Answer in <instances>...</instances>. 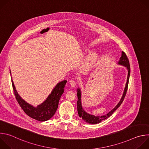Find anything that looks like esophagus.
Listing matches in <instances>:
<instances>
[{"mask_svg": "<svg viewBox=\"0 0 149 149\" xmlns=\"http://www.w3.org/2000/svg\"><path fill=\"white\" fill-rule=\"evenodd\" d=\"M70 86H71V87H74L75 86V81L74 80H70Z\"/></svg>", "mask_w": 149, "mask_h": 149, "instance_id": "1", "label": "esophagus"}]
</instances>
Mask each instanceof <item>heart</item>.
<instances>
[{
  "label": "heart",
  "mask_w": 149,
  "mask_h": 149,
  "mask_svg": "<svg viewBox=\"0 0 149 149\" xmlns=\"http://www.w3.org/2000/svg\"><path fill=\"white\" fill-rule=\"evenodd\" d=\"M90 52V49L87 48L84 50V53L85 54H87ZM98 58V55L97 53L95 52H91L88 55L87 58H86V60H85L84 62V68H86V70H90L92 68L94 65L95 64L96 62L97 61Z\"/></svg>",
  "instance_id": "heart-1"
}]
</instances>
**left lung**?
Wrapping results in <instances>:
<instances>
[{"mask_svg":"<svg viewBox=\"0 0 149 149\" xmlns=\"http://www.w3.org/2000/svg\"><path fill=\"white\" fill-rule=\"evenodd\" d=\"M117 64L122 65L127 70V81L125 82V87L124 88V91L122 94V96L121 97V99L120 100L119 102L117 103V104L115 106L114 108L111 111H110L108 113H107L105 115L101 116H95L93 114H90L87 113L86 110H85L82 107V101H81V90L79 87H78L77 89V97H78V101H77V111L79 117L82 118V119L86 121L87 123L92 124H96L98 123H100L102 120L107 119L109 117H110L112 114L120 107V105L121 104L122 102L124 100V98L125 97V95L126 94V92L127 90V87H128V84H129V79L130 78V63L127 56H126L125 54L122 51L121 52V56L120 58L118 61L117 62Z\"/></svg>","mask_w":149,"mask_h":149,"instance_id":"obj_1","label":"left lung"}]
</instances>
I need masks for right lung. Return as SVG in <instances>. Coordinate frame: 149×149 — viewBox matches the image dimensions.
I'll list each match as a JSON object with an SVG mask.
<instances>
[{
  "mask_svg": "<svg viewBox=\"0 0 149 149\" xmlns=\"http://www.w3.org/2000/svg\"><path fill=\"white\" fill-rule=\"evenodd\" d=\"M10 74L15 95L20 107L24 112L30 117L39 121H45L51 118L58 109L60 98L64 92L65 86L67 82V80L58 82L47 99L43 102L38 105L36 107H34L19 95L12 80L10 70Z\"/></svg>",
  "mask_w": 149,
  "mask_h": 149,
  "instance_id": "obj_1",
  "label": "right lung"
}]
</instances>
